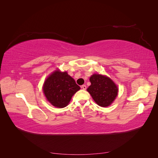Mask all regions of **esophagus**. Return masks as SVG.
<instances>
[{
    "label": "esophagus",
    "instance_id": "1",
    "mask_svg": "<svg viewBox=\"0 0 158 158\" xmlns=\"http://www.w3.org/2000/svg\"><path fill=\"white\" fill-rule=\"evenodd\" d=\"M81 88H82V89L85 90V89H86V85H82V87H81Z\"/></svg>",
    "mask_w": 158,
    "mask_h": 158
}]
</instances>
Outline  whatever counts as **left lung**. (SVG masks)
Returning a JSON list of instances; mask_svg holds the SVG:
<instances>
[{"label": "left lung", "mask_w": 158, "mask_h": 158, "mask_svg": "<svg viewBox=\"0 0 158 158\" xmlns=\"http://www.w3.org/2000/svg\"><path fill=\"white\" fill-rule=\"evenodd\" d=\"M91 85L87 91L98 106L107 107L111 105L118 94V87L107 76L94 74L89 78Z\"/></svg>", "instance_id": "left-lung-1"}]
</instances>
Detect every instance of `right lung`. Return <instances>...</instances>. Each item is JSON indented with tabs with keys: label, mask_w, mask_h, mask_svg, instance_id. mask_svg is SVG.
Returning <instances> with one entry per match:
<instances>
[{
	"label": "right lung",
	"mask_w": 158,
	"mask_h": 158,
	"mask_svg": "<svg viewBox=\"0 0 158 158\" xmlns=\"http://www.w3.org/2000/svg\"><path fill=\"white\" fill-rule=\"evenodd\" d=\"M80 89L75 80L66 72L56 70L45 80L43 91L52 106L63 108L69 103L73 95Z\"/></svg>",
	"instance_id": "1"
}]
</instances>
